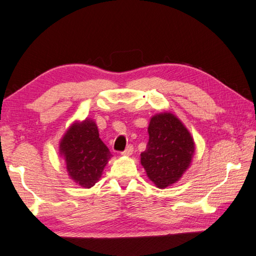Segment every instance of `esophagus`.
<instances>
[{"label": "esophagus", "instance_id": "obj_1", "mask_svg": "<svg viewBox=\"0 0 256 256\" xmlns=\"http://www.w3.org/2000/svg\"><path fill=\"white\" fill-rule=\"evenodd\" d=\"M123 156H131L133 154V146L132 145H128L126 148H125L124 152L121 153Z\"/></svg>", "mask_w": 256, "mask_h": 256}]
</instances>
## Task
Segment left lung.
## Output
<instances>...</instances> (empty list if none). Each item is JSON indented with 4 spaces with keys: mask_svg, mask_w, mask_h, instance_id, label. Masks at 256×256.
Returning a JSON list of instances; mask_svg holds the SVG:
<instances>
[{
    "mask_svg": "<svg viewBox=\"0 0 256 256\" xmlns=\"http://www.w3.org/2000/svg\"><path fill=\"white\" fill-rule=\"evenodd\" d=\"M148 143L140 153V164L157 188L176 184L192 162L194 140L184 124L172 112L150 118Z\"/></svg>",
    "mask_w": 256,
    "mask_h": 256,
    "instance_id": "1",
    "label": "left lung"
}]
</instances>
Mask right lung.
Listing matches in <instances>:
<instances>
[{
    "label": "right lung",
    "instance_id": "obj_1",
    "mask_svg": "<svg viewBox=\"0 0 256 256\" xmlns=\"http://www.w3.org/2000/svg\"><path fill=\"white\" fill-rule=\"evenodd\" d=\"M59 155L66 162L70 179L82 188L99 182L112 154L99 138L94 120L74 121L59 142Z\"/></svg>",
    "mask_w": 256,
    "mask_h": 256
}]
</instances>
